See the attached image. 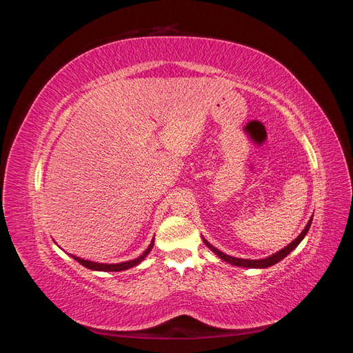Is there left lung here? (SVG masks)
Segmentation results:
<instances>
[{
  "label": "left lung",
  "instance_id": "8db88e82",
  "mask_svg": "<svg viewBox=\"0 0 353 353\" xmlns=\"http://www.w3.org/2000/svg\"><path fill=\"white\" fill-rule=\"evenodd\" d=\"M311 223H312V218L309 219V222L306 223L305 230H303L301 234H299L297 239H296V240H293L290 244H287L284 249H281L280 252H276V253H274V254L268 256V258L256 259V261H254V259H240V258H232V256H228V254H225L223 252L218 250L216 248H213V245H212L208 240L203 239V241H205V244L208 245V248H209L213 253H216L222 261H225V262H228V263H231V265H236V266H244V268H268V266H272V265H275V263H279L281 259H284V258H285V256H287L288 253H290L292 250H294V249L297 248L299 243H301V241L305 239L307 230L311 228Z\"/></svg>",
  "mask_w": 353,
  "mask_h": 353
}]
</instances>
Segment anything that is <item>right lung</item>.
<instances>
[{"label": "right lung", "mask_w": 353, "mask_h": 353, "mask_svg": "<svg viewBox=\"0 0 353 353\" xmlns=\"http://www.w3.org/2000/svg\"><path fill=\"white\" fill-rule=\"evenodd\" d=\"M153 245H154V237H153V240H152L150 245H148V248L145 249V252H144L141 256H138L137 259L128 261V262H121V263H99V262H92V261H85V259H81V258H78V256H73V254H72V258H73L74 261H78L81 265H83L85 268L92 270V271L119 272V271H125V270L134 268V266H137L138 263H141V262L144 261L145 256H147L148 253H150V250L153 249Z\"/></svg>", "instance_id": "right-lung-1"}]
</instances>
